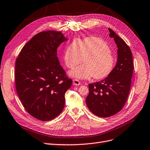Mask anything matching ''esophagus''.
<instances>
[{"label": "esophagus", "instance_id": "1", "mask_svg": "<svg viewBox=\"0 0 150 150\" xmlns=\"http://www.w3.org/2000/svg\"><path fill=\"white\" fill-rule=\"evenodd\" d=\"M73 83H74V85H75V86H79L80 84V81L79 80H76V79H74L73 80Z\"/></svg>", "mask_w": 150, "mask_h": 150}]
</instances>
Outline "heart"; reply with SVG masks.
<instances>
[{"label":"heart","instance_id":"b5f03b06","mask_svg":"<svg viewBox=\"0 0 150 150\" xmlns=\"http://www.w3.org/2000/svg\"><path fill=\"white\" fill-rule=\"evenodd\" d=\"M64 62L69 69L74 68L69 75L79 79L103 80L113 71L116 59L108 45L102 38L88 37L82 40L71 42L64 54Z\"/></svg>","mask_w":150,"mask_h":150}]
</instances>
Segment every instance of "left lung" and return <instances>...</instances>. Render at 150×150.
I'll return each instance as SVG.
<instances>
[{"instance_id":"1","label":"left lung","mask_w":150,"mask_h":150,"mask_svg":"<svg viewBox=\"0 0 150 150\" xmlns=\"http://www.w3.org/2000/svg\"><path fill=\"white\" fill-rule=\"evenodd\" d=\"M108 30L110 37L114 38L118 48L117 62L108 77L89 84V93L86 99L90 111L102 118L114 115L123 108L129 93L134 70L131 49L112 29Z\"/></svg>"}]
</instances>
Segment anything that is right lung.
I'll list each match as a JSON object with an SVG mask.
<instances>
[{"mask_svg": "<svg viewBox=\"0 0 150 150\" xmlns=\"http://www.w3.org/2000/svg\"><path fill=\"white\" fill-rule=\"evenodd\" d=\"M67 40L61 32H41L24 45L16 59L18 95L25 110L37 120H53L64 108L65 93L72 81L60 66L57 49Z\"/></svg>", "mask_w": 150, "mask_h": 150, "instance_id": "add662e5", "label": "right lung"}]
</instances>
